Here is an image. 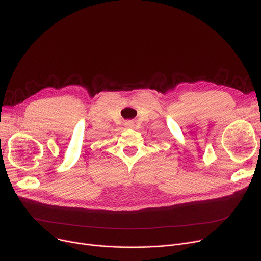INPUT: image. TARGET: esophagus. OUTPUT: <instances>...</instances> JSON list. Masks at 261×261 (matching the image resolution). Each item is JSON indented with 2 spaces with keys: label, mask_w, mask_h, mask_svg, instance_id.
<instances>
[{
  "label": "esophagus",
  "mask_w": 261,
  "mask_h": 261,
  "mask_svg": "<svg viewBox=\"0 0 261 261\" xmlns=\"http://www.w3.org/2000/svg\"><path fill=\"white\" fill-rule=\"evenodd\" d=\"M125 126H126L127 128H131V127L133 126V123H132L131 121H126V123H125Z\"/></svg>",
  "instance_id": "esophagus-1"
}]
</instances>
